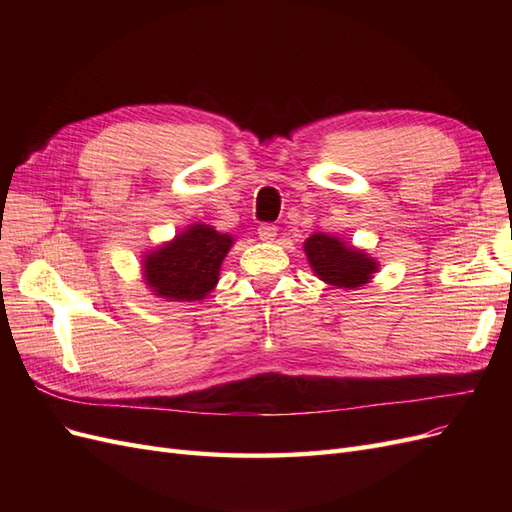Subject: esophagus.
Returning <instances> with one entry per match:
<instances>
[{
  "label": "esophagus",
  "mask_w": 512,
  "mask_h": 512,
  "mask_svg": "<svg viewBox=\"0 0 512 512\" xmlns=\"http://www.w3.org/2000/svg\"><path fill=\"white\" fill-rule=\"evenodd\" d=\"M275 235H277V226L275 224H260L258 226L260 241H273Z\"/></svg>",
  "instance_id": "34e87169"
}]
</instances>
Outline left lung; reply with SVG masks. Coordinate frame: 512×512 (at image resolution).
Returning <instances> with one entry per match:
<instances>
[{
  "label": "left lung",
  "instance_id": "8db88e82",
  "mask_svg": "<svg viewBox=\"0 0 512 512\" xmlns=\"http://www.w3.org/2000/svg\"><path fill=\"white\" fill-rule=\"evenodd\" d=\"M303 250L314 273L335 288H359L378 271V262L369 254L324 232L309 237Z\"/></svg>",
  "mask_w": 512,
  "mask_h": 512
}]
</instances>
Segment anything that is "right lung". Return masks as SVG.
<instances>
[{"label": "right lung", "instance_id": "right-lung-1", "mask_svg": "<svg viewBox=\"0 0 512 512\" xmlns=\"http://www.w3.org/2000/svg\"><path fill=\"white\" fill-rule=\"evenodd\" d=\"M226 232L209 224L188 226L143 260V277L166 301H200L220 280V267L232 247Z\"/></svg>", "mask_w": 512, "mask_h": 512}]
</instances>
